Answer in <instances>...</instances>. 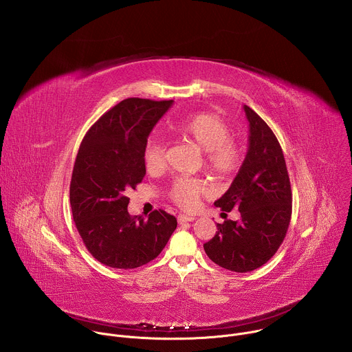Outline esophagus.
Masks as SVG:
<instances>
[{
	"label": "esophagus",
	"instance_id": "obj_1",
	"mask_svg": "<svg viewBox=\"0 0 352 352\" xmlns=\"http://www.w3.org/2000/svg\"><path fill=\"white\" fill-rule=\"evenodd\" d=\"M177 220H178L179 224H184V223H188V221H193L195 217H192V216H185V214H179V216L177 217Z\"/></svg>",
	"mask_w": 352,
	"mask_h": 352
}]
</instances>
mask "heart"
I'll list each match as a JSON object with an SVG mask.
<instances>
[{
    "label": "heart",
    "mask_w": 352,
    "mask_h": 352,
    "mask_svg": "<svg viewBox=\"0 0 352 352\" xmlns=\"http://www.w3.org/2000/svg\"><path fill=\"white\" fill-rule=\"evenodd\" d=\"M171 131L179 138L196 144L205 152L206 168L217 178L232 175L241 160L238 144L230 138V125L219 116L200 113L171 124ZM143 162L148 171H157L164 166V146L150 142L143 152ZM202 181L179 177L170 189V197L182 209H192L196 200L205 193Z\"/></svg>",
    "instance_id": "b5f03b06"
}]
</instances>
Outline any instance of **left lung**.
<instances>
[{
	"label": "left lung",
	"instance_id": "8db88e82",
	"mask_svg": "<svg viewBox=\"0 0 352 352\" xmlns=\"http://www.w3.org/2000/svg\"><path fill=\"white\" fill-rule=\"evenodd\" d=\"M249 144L245 160L228 190L214 202L221 210H239V221L217 224L216 235L204 245L219 266L246 273L263 266L277 252L287 234L292 193L281 146L269 125L248 106Z\"/></svg>",
	"mask_w": 352,
	"mask_h": 352
}]
</instances>
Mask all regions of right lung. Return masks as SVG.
<instances>
[{"label": "right lung", "mask_w": 352, "mask_h": 352, "mask_svg": "<svg viewBox=\"0 0 352 352\" xmlns=\"http://www.w3.org/2000/svg\"><path fill=\"white\" fill-rule=\"evenodd\" d=\"M173 100L131 97L100 117L85 135L75 160L69 200L75 226L89 252L114 269H135L160 255L177 219L159 209L128 213L131 189L146 175L147 138Z\"/></svg>", "instance_id": "add662e5"}]
</instances>
